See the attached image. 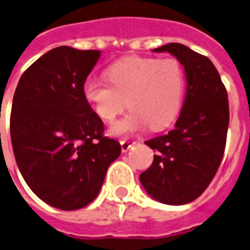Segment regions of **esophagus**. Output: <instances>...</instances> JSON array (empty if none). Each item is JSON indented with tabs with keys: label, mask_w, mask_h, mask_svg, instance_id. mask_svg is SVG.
<instances>
[{
	"label": "esophagus",
	"mask_w": 250,
	"mask_h": 250,
	"mask_svg": "<svg viewBox=\"0 0 250 250\" xmlns=\"http://www.w3.org/2000/svg\"><path fill=\"white\" fill-rule=\"evenodd\" d=\"M134 144H137V142H131V140H121V150H123V153L127 152L130 148L133 147Z\"/></svg>",
	"instance_id": "34e87169"
}]
</instances>
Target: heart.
Masks as SVG:
<instances>
[{
	"instance_id": "obj_1",
	"label": "heart",
	"mask_w": 250,
	"mask_h": 250,
	"mask_svg": "<svg viewBox=\"0 0 250 250\" xmlns=\"http://www.w3.org/2000/svg\"><path fill=\"white\" fill-rule=\"evenodd\" d=\"M110 84L88 78L83 84L84 98L101 120L115 121L125 110L130 112L111 127L121 137L143 129L162 130L174 123L181 110L185 73L176 59L126 57L106 71Z\"/></svg>"
}]
</instances>
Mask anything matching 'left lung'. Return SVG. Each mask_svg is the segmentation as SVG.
<instances>
[{
  "label": "left lung",
  "instance_id": "1",
  "mask_svg": "<svg viewBox=\"0 0 250 250\" xmlns=\"http://www.w3.org/2000/svg\"><path fill=\"white\" fill-rule=\"evenodd\" d=\"M153 51L171 53L184 66L187 94L174 129L146 142L156 154L139 179L153 199L180 206L207 189L221 164L230 120L228 92L206 56L180 43Z\"/></svg>",
  "mask_w": 250,
  "mask_h": 250
}]
</instances>
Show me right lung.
Masks as SVG:
<instances>
[{
  "mask_svg": "<svg viewBox=\"0 0 250 250\" xmlns=\"http://www.w3.org/2000/svg\"><path fill=\"white\" fill-rule=\"evenodd\" d=\"M101 51L56 47L24 71L12 100L10 134L16 164L33 193L62 211L96 199L120 143L83 94Z\"/></svg>",
  "mask_w": 250,
  "mask_h": 250,
  "instance_id": "1",
  "label": "right lung"
}]
</instances>
